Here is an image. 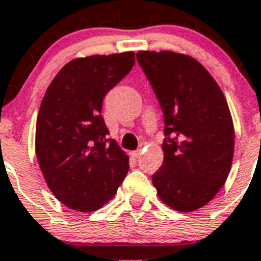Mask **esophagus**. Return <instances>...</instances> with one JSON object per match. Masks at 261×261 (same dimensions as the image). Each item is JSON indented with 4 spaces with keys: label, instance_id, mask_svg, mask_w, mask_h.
Wrapping results in <instances>:
<instances>
[{
    "label": "esophagus",
    "instance_id": "obj_1",
    "mask_svg": "<svg viewBox=\"0 0 261 261\" xmlns=\"http://www.w3.org/2000/svg\"><path fill=\"white\" fill-rule=\"evenodd\" d=\"M141 150H137V151H131V156H134V158H139L141 156Z\"/></svg>",
    "mask_w": 261,
    "mask_h": 261
}]
</instances>
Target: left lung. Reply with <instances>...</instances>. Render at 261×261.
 Instances as JSON below:
<instances>
[{"instance_id":"1","label":"left lung","mask_w":261,"mask_h":261,"mask_svg":"<svg viewBox=\"0 0 261 261\" xmlns=\"http://www.w3.org/2000/svg\"><path fill=\"white\" fill-rule=\"evenodd\" d=\"M164 111V162L152 174L167 206L193 212L225 184L232 166L234 130L219 84L190 56L170 50L137 54Z\"/></svg>"}]
</instances>
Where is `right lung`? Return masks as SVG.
Returning <instances> with one entry per match:
<instances>
[{
  "label": "right lung",
  "mask_w": 261,
  "mask_h": 261,
  "mask_svg": "<svg viewBox=\"0 0 261 261\" xmlns=\"http://www.w3.org/2000/svg\"><path fill=\"white\" fill-rule=\"evenodd\" d=\"M134 63V52L75 59L42 97L36 155L50 192L73 211L107 204L128 171V156L109 138L101 105Z\"/></svg>",
  "instance_id": "1"
}]
</instances>
